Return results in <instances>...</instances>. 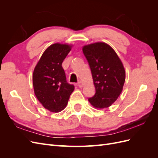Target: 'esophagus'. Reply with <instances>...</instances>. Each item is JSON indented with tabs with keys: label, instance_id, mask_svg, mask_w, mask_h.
Here are the masks:
<instances>
[{
	"label": "esophagus",
	"instance_id": "obj_1",
	"mask_svg": "<svg viewBox=\"0 0 158 158\" xmlns=\"http://www.w3.org/2000/svg\"><path fill=\"white\" fill-rule=\"evenodd\" d=\"M83 82H82V81H80V82H78V86L79 88H82L83 86Z\"/></svg>",
	"mask_w": 158,
	"mask_h": 158
}]
</instances>
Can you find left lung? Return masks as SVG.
Instances as JSON below:
<instances>
[{
    "instance_id": "left-lung-1",
    "label": "left lung",
    "mask_w": 158,
    "mask_h": 158,
    "mask_svg": "<svg viewBox=\"0 0 158 158\" xmlns=\"http://www.w3.org/2000/svg\"><path fill=\"white\" fill-rule=\"evenodd\" d=\"M82 51L92 72L95 93L88 99L98 109L107 108L121 94L125 81L121 60L111 46L98 42L83 47Z\"/></svg>"
}]
</instances>
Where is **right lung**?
<instances>
[{
  "label": "right lung",
  "mask_w": 158,
  "mask_h": 158,
  "mask_svg": "<svg viewBox=\"0 0 158 158\" xmlns=\"http://www.w3.org/2000/svg\"><path fill=\"white\" fill-rule=\"evenodd\" d=\"M69 45L55 44L43 53L33 70V85L37 99L51 112L63 110L74 89L67 82L62 63L71 50Z\"/></svg>",
  "instance_id": "add662e5"
}]
</instances>
